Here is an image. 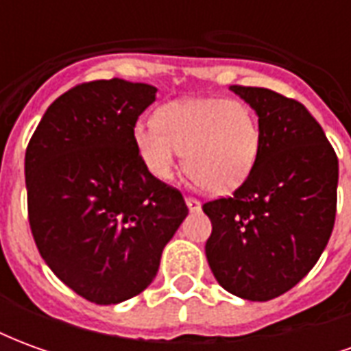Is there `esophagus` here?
Instances as JSON below:
<instances>
[{
	"label": "esophagus",
	"instance_id": "obj_1",
	"mask_svg": "<svg viewBox=\"0 0 351 351\" xmlns=\"http://www.w3.org/2000/svg\"><path fill=\"white\" fill-rule=\"evenodd\" d=\"M186 205H188V208H190V210H199L201 203H199V199L188 195V197H186Z\"/></svg>",
	"mask_w": 351,
	"mask_h": 351
}]
</instances>
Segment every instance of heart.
<instances>
[{
	"label": "heart",
	"mask_w": 351,
	"mask_h": 351,
	"mask_svg": "<svg viewBox=\"0 0 351 351\" xmlns=\"http://www.w3.org/2000/svg\"><path fill=\"white\" fill-rule=\"evenodd\" d=\"M259 125L248 105L228 99L175 101L156 112V123H137L133 143L145 167L169 180L184 154V169L210 193L235 190L254 169Z\"/></svg>",
	"instance_id": "b5f03b06"
}]
</instances>
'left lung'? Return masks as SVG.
I'll list each match as a JSON object with an SVG mask.
<instances>
[{"label": "left lung", "instance_id": "left-lung-1", "mask_svg": "<svg viewBox=\"0 0 351 351\" xmlns=\"http://www.w3.org/2000/svg\"><path fill=\"white\" fill-rule=\"evenodd\" d=\"M259 116V152L231 197L206 201L205 244L214 276L229 293L269 301L316 265L337 214L339 160L302 103L267 88L231 86Z\"/></svg>", "mask_w": 351, "mask_h": 351}]
</instances>
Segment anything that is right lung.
Instances as JSON below:
<instances>
[{"instance_id": "obj_1", "label": "right lung", "mask_w": 351, "mask_h": 351, "mask_svg": "<svg viewBox=\"0 0 351 351\" xmlns=\"http://www.w3.org/2000/svg\"><path fill=\"white\" fill-rule=\"evenodd\" d=\"M156 88L122 79L62 93L26 148L27 218L58 278L95 304L150 286L188 214L182 193L145 167L133 143Z\"/></svg>"}]
</instances>
